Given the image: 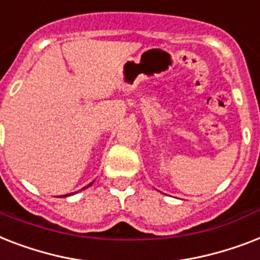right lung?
Instances as JSON below:
<instances>
[{"mask_svg":"<svg viewBox=\"0 0 260 260\" xmlns=\"http://www.w3.org/2000/svg\"><path fill=\"white\" fill-rule=\"evenodd\" d=\"M91 184H92V182H91ZM91 184H88V185L84 186V188H83V189H86V188H88V186H91ZM70 194H71V193H70ZM70 194H66V196H63V197H67V196H70Z\"/></svg>","mask_w":260,"mask_h":260,"instance_id":"1","label":"right lung"}]
</instances>
